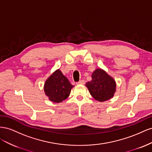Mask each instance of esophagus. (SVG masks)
Here are the masks:
<instances>
[{
    "mask_svg": "<svg viewBox=\"0 0 152 152\" xmlns=\"http://www.w3.org/2000/svg\"><path fill=\"white\" fill-rule=\"evenodd\" d=\"M84 84H85V80H81L78 82H77V85H84Z\"/></svg>",
    "mask_w": 152,
    "mask_h": 152,
    "instance_id": "esophagus-1",
    "label": "esophagus"
}]
</instances>
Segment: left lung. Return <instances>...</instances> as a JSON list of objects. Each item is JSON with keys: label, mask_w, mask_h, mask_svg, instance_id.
I'll return each mask as SVG.
<instances>
[{"label": "left lung", "mask_w": 152, "mask_h": 152, "mask_svg": "<svg viewBox=\"0 0 152 152\" xmlns=\"http://www.w3.org/2000/svg\"><path fill=\"white\" fill-rule=\"evenodd\" d=\"M92 80L86 84L91 96L99 102L113 97L116 91V82L105 70L96 68L92 73Z\"/></svg>", "instance_id": "obj_1"}]
</instances>
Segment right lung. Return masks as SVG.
Masks as SVG:
<instances>
[{
  "label": "right lung",
  "instance_id": "obj_1",
  "mask_svg": "<svg viewBox=\"0 0 152 152\" xmlns=\"http://www.w3.org/2000/svg\"><path fill=\"white\" fill-rule=\"evenodd\" d=\"M73 87L61 71L57 69L45 81L44 91L50 102L58 103L68 97Z\"/></svg>",
  "mask_w": 152,
  "mask_h": 152
}]
</instances>
